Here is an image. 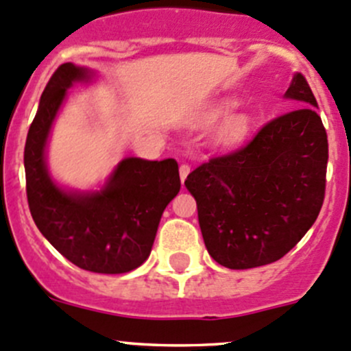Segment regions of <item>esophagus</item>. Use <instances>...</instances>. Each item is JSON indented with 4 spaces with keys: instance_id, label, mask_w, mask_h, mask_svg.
Instances as JSON below:
<instances>
[{
    "instance_id": "obj_1",
    "label": "esophagus",
    "mask_w": 351,
    "mask_h": 351,
    "mask_svg": "<svg viewBox=\"0 0 351 351\" xmlns=\"http://www.w3.org/2000/svg\"><path fill=\"white\" fill-rule=\"evenodd\" d=\"M189 173H190V166L189 165L180 166V178H182V183L185 182L186 176H189Z\"/></svg>"
}]
</instances>
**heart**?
<instances>
[{"instance_id":"b5f03b06","label":"heart","mask_w":351,"mask_h":351,"mask_svg":"<svg viewBox=\"0 0 351 351\" xmlns=\"http://www.w3.org/2000/svg\"><path fill=\"white\" fill-rule=\"evenodd\" d=\"M234 107H236V100H232V98L219 101V104H215L214 107L207 110V113H205V120L212 122V120L221 119L222 115H226L229 110H232ZM250 127H251L250 115H246V113H236V115H231L224 123H222L217 137L221 143H226V144L238 143V141H241L243 137L250 132Z\"/></svg>"}]
</instances>
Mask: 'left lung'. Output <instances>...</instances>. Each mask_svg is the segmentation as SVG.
I'll list each match as a JSON object with an SVG mask.
<instances>
[{
	"instance_id": "8db88e82",
	"label": "left lung",
	"mask_w": 351,
	"mask_h": 351,
	"mask_svg": "<svg viewBox=\"0 0 351 351\" xmlns=\"http://www.w3.org/2000/svg\"><path fill=\"white\" fill-rule=\"evenodd\" d=\"M285 97L300 107L271 119L246 146L210 158L185 180L205 247L226 268L280 260L323 207L328 136L317 101L300 73Z\"/></svg>"
}]
</instances>
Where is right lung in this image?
Returning a JSON list of instances; mask_svg holds the SVG:
<instances>
[{"label": "right lung", "mask_w": 351, "mask_h": 351, "mask_svg": "<svg viewBox=\"0 0 351 351\" xmlns=\"http://www.w3.org/2000/svg\"><path fill=\"white\" fill-rule=\"evenodd\" d=\"M91 73L71 62L56 69L25 143L30 214L38 231L71 263L95 274H127L147 260L166 205L180 192L175 159L127 158L95 193L66 192L51 180L45 144L67 88Z\"/></svg>", "instance_id": "obj_1"}]
</instances>
